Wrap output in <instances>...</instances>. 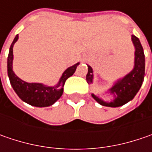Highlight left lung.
I'll return each instance as SVG.
<instances>
[{
  "label": "left lung",
  "instance_id": "1",
  "mask_svg": "<svg viewBox=\"0 0 152 152\" xmlns=\"http://www.w3.org/2000/svg\"><path fill=\"white\" fill-rule=\"evenodd\" d=\"M132 41L135 47L134 67L125 77L118 80L115 85L109 90V92L114 96L113 101L111 102H105L94 94L91 95L92 97L102 106L118 107L124 105L134 97L142 85L145 76V54L143 47L140 44V39L136 36L132 35ZM86 80L88 84H91L93 81V70L92 67L89 65Z\"/></svg>",
  "mask_w": 152,
  "mask_h": 152
}]
</instances>
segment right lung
I'll return each instance as SVG.
<instances>
[{
  "instance_id": "add662e5",
  "label": "right lung",
  "mask_w": 152,
  "mask_h": 152,
  "mask_svg": "<svg viewBox=\"0 0 152 152\" xmlns=\"http://www.w3.org/2000/svg\"><path fill=\"white\" fill-rule=\"evenodd\" d=\"M18 35L17 34L10 46L8 57H7V73H8L11 85L21 100L28 104L38 107L51 106L61 96L63 92V86L66 80L74 73L79 62L67 68L64 71V73H62L58 84L56 86L50 87L39 83H27L19 79L12 70V60H13L12 50H13V45L18 40Z\"/></svg>"
}]
</instances>
